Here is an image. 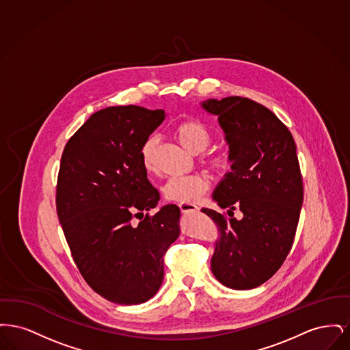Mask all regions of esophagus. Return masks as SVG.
<instances>
[{
	"label": "esophagus",
	"instance_id": "34e87169",
	"mask_svg": "<svg viewBox=\"0 0 350 350\" xmlns=\"http://www.w3.org/2000/svg\"><path fill=\"white\" fill-rule=\"evenodd\" d=\"M180 210L183 214H190V213H197L198 211V207L196 204H191V203H180Z\"/></svg>",
	"mask_w": 350,
	"mask_h": 350
}]
</instances>
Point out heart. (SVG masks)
I'll use <instances>...</instances> for the list:
<instances>
[{"label":"heart","mask_w":350,"mask_h":350,"mask_svg":"<svg viewBox=\"0 0 350 350\" xmlns=\"http://www.w3.org/2000/svg\"><path fill=\"white\" fill-rule=\"evenodd\" d=\"M174 133L180 144L190 153H200L210 143V133L198 120H183L176 127ZM156 147L157 139L154 136H150L143 143L140 150L143 167L148 173L157 172ZM232 156L227 150H217L206 160L207 167L220 176L227 174L232 169ZM208 186L210 185L207 178H204L203 176L173 177L164 185L163 193L169 200H176L181 203H194L208 190Z\"/></svg>","instance_id":"obj_1"}]
</instances>
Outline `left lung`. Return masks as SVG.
<instances>
[{"mask_svg":"<svg viewBox=\"0 0 350 350\" xmlns=\"http://www.w3.org/2000/svg\"><path fill=\"white\" fill-rule=\"evenodd\" d=\"M200 106L217 116L233 160L213 194L230 217L202 208L219 231L211 270L221 284L250 290L275 274L294 241L303 203L297 146L277 116L250 98L207 100ZM234 209L242 211L241 219L232 217Z\"/></svg>","mask_w":350,"mask_h":350,"instance_id":"obj_1","label":"left lung"}]
</instances>
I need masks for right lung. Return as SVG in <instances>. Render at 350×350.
<instances>
[{
  "label": "right lung",
  "instance_id": "obj_1",
  "mask_svg": "<svg viewBox=\"0 0 350 350\" xmlns=\"http://www.w3.org/2000/svg\"><path fill=\"white\" fill-rule=\"evenodd\" d=\"M164 110L110 106L68 140L56 187L59 221L83 280L105 299L133 306L164 280V254L180 234V208L160 200L140 150ZM137 217L139 221H133Z\"/></svg>",
  "mask_w": 350,
  "mask_h": 350
}]
</instances>
